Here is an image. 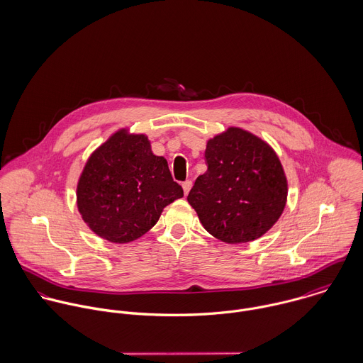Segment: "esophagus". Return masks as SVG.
<instances>
[{
    "label": "esophagus",
    "mask_w": 363,
    "mask_h": 363,
    "mask_svg": "<svg viewBox=\"0 0 363 363\" xmlns=\"http://www.w3.org/2000/svg\"><path fill=\"white\" fill-rule=\"evenodd\" d=\"M191 187H193V182H191V180H186V182L183 183V190H184V194H186V196L189 194V191L191 190Z\"/></svg>",
    "instance_id": "1"
}]
</instances>
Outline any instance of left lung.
I'll return each mask as SVG.
<instances>
[{
    "label": "left lung",
    "instance_id": "obj_1",
    "mask_svg": "<svg viewBox=\"0 0 363 363\" xmlns=\"http://www.w3.org/2000/svg\"><path fill=\"white\" fill-rule=\"evenodd\" d=\"M207 172L187 201L212 236L226 243L259 239L279 219L288 196L282 164L259 137L230 127L207 143Z\"/></svg>",
    "mask_w": 363,
    "mask_h": 363
}]
</instances>
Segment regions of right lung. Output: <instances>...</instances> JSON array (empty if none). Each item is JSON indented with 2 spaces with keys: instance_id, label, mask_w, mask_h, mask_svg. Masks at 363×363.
Masks as SVG:
<instances>
[{
  "instance_id": "obj_1",
  "label": "right lung",
  "mask_w": 363,
  "mask_h": 363,
  "mask_svg": "<svg viewBox=\"0 0 363 363\" xmlns=\"http://www.w3.org/2000/svg\"><path fill=\"white\" fill-rule=\"evenodd\" d=\"M183 189L143 134H113L88 159L77 187L82 219L101 238L128 243L145 235Z\"/></svg>"
}]
</instances>
